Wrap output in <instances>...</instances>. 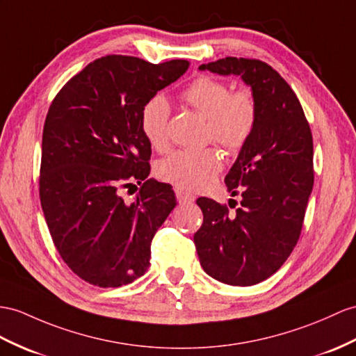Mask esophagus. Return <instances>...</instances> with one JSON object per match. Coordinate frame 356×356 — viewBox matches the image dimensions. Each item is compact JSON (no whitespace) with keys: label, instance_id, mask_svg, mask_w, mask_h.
Here are the masks:
<instances>
[{"label":"esophagus","instance_id":"1","mask_svg":"<svg viewBox=\"0 0 356 356\" xmlns=\"http://www.w3.org/2000/svg\"><path fill=\"white\" fill-rule=\"evenodd\" d=\"M175 193H177V199H178V202L179 204H183V205H186V204H193L195 202V195H192V193H187V192H184V190H181V188H177L175 190Z\"/></svg>","mask_w":356,"mask_h":356}]
</instances>
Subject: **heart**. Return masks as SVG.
<instances>
[{
    "label": "heart",
    "instance_id": "obj_1",
    "mask_svg": "<svg viewBox=\"0 0 356 356\" xmlns=\"http://www.w3.org/2000/svg\"><path fill=\"white\" fill-rule=\"evenodd\" d=\"M181 99L207 119L205 138L227 152H238L249 142L258 120V101L252 89L231 86L218 76L201 75L181 92ZM170 108L155 95L142 108V129L152 148L164 151L169 143ZM222 170V159L214 148L175 151L163 159L157 175L177 188L196 192L210 186Z\"/></svg>",
    "mask_w": 356,
    "mask_h": 356
}]
</instances>
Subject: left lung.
I'll use <instances>...</instances> for the list:
<instances>
[{"label": "left lung", "instance_id": "8db88e82", "mask_svg": "<svg viewBox=\"0 0 356 356\" xmlns=\"http://www.w3.org/2000/svg\"><path fill=\"white\" fill-rule=\"evenodd\" d=\"M201 69L240 75L258 101L257 127L225 177L243 197L240 207L231 199V213L227 204L199 197L204 222L193 238L211 278L246 287L272 276L298 245L314 184L313 134L296 93L270 65L225 57Z\"/></svg>", "mask_w": 356, "mask_h": 356}]
</instances>
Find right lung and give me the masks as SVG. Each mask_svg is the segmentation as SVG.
Masks as SVG:
<instances>
[{"label":"right lung","instance_id":"1","mask_svg":"<svg viewBox=\"0 0 356 356\" xmlns=\"http://www.w3.org/2000/svg\"><path fill=\"white\" fill-rule=\"evenodd\" d=\"M188 65L104 56L51 102L42 134L40 204L60 257L86 282L120 287L148 270L152 238L177 199L170 184L148 178L151 143L142 108ZM134 182L141 187L128 202L122 192Z\"/></svg>","mask_w":356,"mask_h":356}]
</instances>
